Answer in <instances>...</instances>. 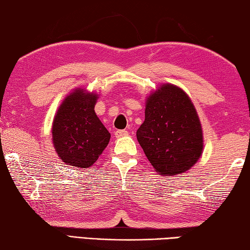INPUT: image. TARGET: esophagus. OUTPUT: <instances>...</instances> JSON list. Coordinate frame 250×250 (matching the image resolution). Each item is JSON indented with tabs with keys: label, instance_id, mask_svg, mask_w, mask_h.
I'll return each mask as SVG.
<instances>
[{
	"label": "esophagus",
	"instance_id": "1",
	"mask_svg": "<svg viewBox=\"0 0 250 250\" xmlns=\"http://www.w3.org/2000/svg\"><path fill=\"white\" fill-rule=\"evenodd\" d=\"M128 134V131L125 130H117L115 132L116 138H122V137H125V135Z\"/></svg>",
	"mask_w": 250,
	"mask_h": 250
}]
</instances>
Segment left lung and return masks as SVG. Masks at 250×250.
Masks as SVG:
<instances>
[{
	"label": "left lung",
	"instance_id": "1",
	"mask_svg": "<svg viewBox=\"0 0 250 250\" xmlns=\"http://www.w3.org/2000/svg\"><path fill=\"white\" fill-rule=\"evenodd\" d=\"M137 139L161 175H176L191 168L202 154L203 134L188 96L170 83L150 95Z\"/></svg>",
	"mask_w": 250,
	"mask_h": 250
}]
</instances>
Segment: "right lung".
I'll use <instances>...</instances> for the list:
<instances>
[{
	"label": "right lung",
	"instance_id": "right-lung-1",
	"mask_svg": "<svg viewBox=\"0 0 250 250\" xmlns=\"http://www.w3.org/2000/svg\"><path fill=\"white\" fill-rule=\"evenodd\" d=\"M97 95L77 89L66 97L53 122V143L67 166L91 167L104 147L110 133L95 112Z\"/></svg>",
	"mask_w": 250,
	"mask_h": 250
}]
</instances>
